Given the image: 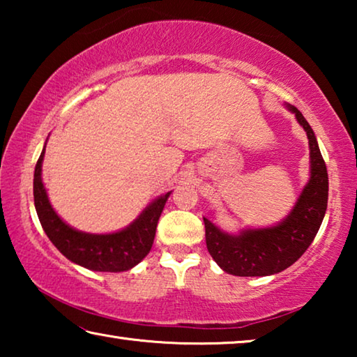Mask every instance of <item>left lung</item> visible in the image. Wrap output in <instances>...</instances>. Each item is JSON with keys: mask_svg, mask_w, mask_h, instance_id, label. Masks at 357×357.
I'll return each mask as SVG.
<instances>
[{"mask_svg": "<svg viewBox=\"0 0 357 357\" xmlns=\"http://www.w3.org/2000/svg\"><path fill=\"white\" fill-rule=\"evenodd\" d=\"M304 128L310 149V178L293 209L282 222L266 228L241 229L231 234L204 219L206 247L227 274L239 277H263L282 273L302 257L315 239L328 208L329 179L310 124L298 108L287 104Z\"/></svg>", "mask_w": 357, "mask_h": 357, "instance_id": "left-lung-1", "label": "left lung"}]
</instances>
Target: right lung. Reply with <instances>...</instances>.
Returning <instances> with one entry per match:
<instances>
[{
    "mask_svg": "<svg viewBox=\"0 0 357 357\" xmlns=\"http://www.w3.org/2000/svg\"><path fill=\"white\" fill-rule=\"evenodd\" d=\"M44 154L45 146L34 170V206L40 225L53 245L72 263L99 273H123L140 263L153 247L157 222L172 192L157 197L130 225L119 231L105 234L84 233L68 225L52 208L45 185L42 183Z\"/></svg>",
    "mask_w": 357,
    "mask_h": 357,
    "instance_id": "right-lung-1",
    "label": "right lung"
}]
</instances>
